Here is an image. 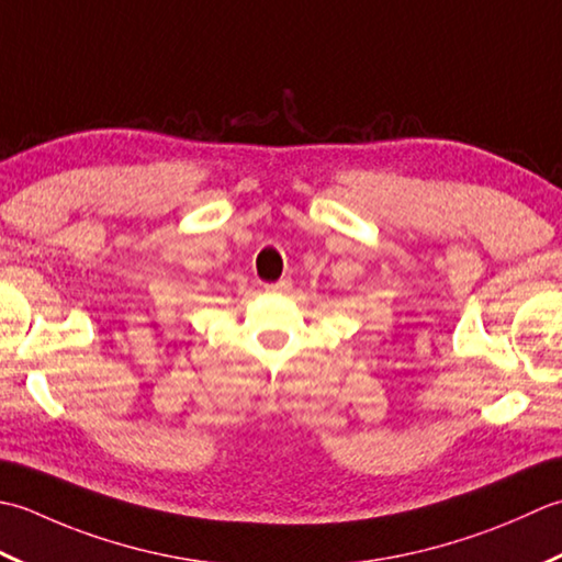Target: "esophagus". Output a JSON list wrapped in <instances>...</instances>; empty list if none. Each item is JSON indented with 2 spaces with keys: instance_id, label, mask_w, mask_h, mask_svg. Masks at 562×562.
Here are the masks:
<instances>
[{
  "instance_id": "obj_1",
  "label": "esophagus",
  "mask_w": 562,
  "mask_h": 562,
  "mask_svg": "<svg viewBox=\"0 0 562 562\" xmlns=\"http://www.w3.org/2000/svg\"><path fill=\"white\" fill-rule=\"evenodd\" d=\"M289 285H291V281L281 279V281H277V283H267L265 291H269V293H281V291H289Z\"/></svg>"
}]
</instances>
